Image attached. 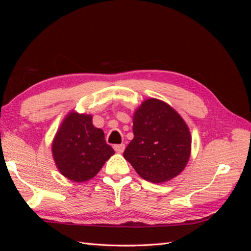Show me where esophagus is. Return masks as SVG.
Masks as SVG:
<instances>
[{
    "instance_id": "obj_1",
    "label": "esophagus",
    "mask_w": 251,
    "mask_h": 251,
    "mask_svg": "<svg viewBox=\"0 0 251 251\" xmlns=\"http://www.w3.org/2000/svg\"><path fill=\"white\" fill-rule=\"evenodd\" d=\"M114 148V150H115V151L116 153H123V151H125V144L124 143H121V144H115V146L113 147Z\"/></svg>"
}]
</instances>
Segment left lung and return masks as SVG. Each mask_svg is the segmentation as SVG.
<instances>
[{
	"label": "left lung",
	"mask_w": 251,
	"mask_h": 251,
	"mask_svg": "<svg viewBox=\"0 0 251 251\" xmlns=\"http://www.w3.org/2000/svg\"><path fill=\"white\" fill-rule=\"evenodd\" d=\"M133 133L124 157L141 178L163 183L184 170L192 137L185 121L171 105L156 98L144 100L134 113Z\"/></svg>",
	"instance_id": "obj_1"
}]
</instances>
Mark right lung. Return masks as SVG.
Returning <instances> with one entry per match:
<instances>
[{"label": "right lung", "mask_w": 251, "mask_h": 251, "mask_svg": "<svg viewBox=\"0 0 251 251\" xmlns=\"http://www.w3.org/2000/svg\"><path fill=\"white\" fill-rule=\"evenodd\" d=\"M101 128L92 124V115L70 112L52 142V155L60 174L74 182L92 179L114 155Z\"/></svg>", "instance_id": "1"}]
</instances>
